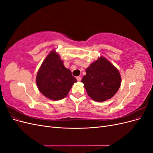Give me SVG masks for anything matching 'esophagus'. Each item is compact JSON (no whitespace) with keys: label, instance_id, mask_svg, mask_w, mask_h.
Masks as SVG:
<instances>
[{"label":"esophagus","instance_id":"obj_1","mask_svg":"<svg viewBox=\"0 0 153 153\" xmlns=\"http://www.w3.org/2000/svg\"><path fill=\"white\" fill-rule=\"evenodd\" d=\"M76 80H77V81H78V82L81 81V77H80V76H77V77H76Z\"/></svg>","mask_w":153,"mask_h":153}]
</instances>
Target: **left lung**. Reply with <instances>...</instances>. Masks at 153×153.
I'll list each match as a JSON object with an SVG mask.
<instances>
[{
	"label": "left lung",
	"instance_id": "obj_1",
	"mask_svg": "<svg viewBox=\"0 0 153 153\" xmlns=\"http://www.w3.org/2000/svg\"><path fill=\"white\" fill-rule=\"evenodd\" d=\"M89 96L96 101H106L119 89L121 78L117 69L107 59L101 57L86 69L82 79Z\"/></svg>",
	"mask_w": 153,
	"mask_h": 153
}]
</instances>
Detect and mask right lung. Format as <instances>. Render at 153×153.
Instances as JSON below:
<instances>
[{
	"label": "right lung",
	"mask_w": 153,
	"mask_h": 153,
	"mask_svg": "<svg viewBox=\"0 0 153 153\" xmlns=\"http://www.w3.org/2000/svg\"><path fill=\"white\" fill-rule=\"evenodd\" d=\"M76 79L64 67L59 55L52 51L41 64L36 76L39 91L52 100H61L68 95Z\"/></svg>",
	"instance_id": "1"
}]
</instances>
